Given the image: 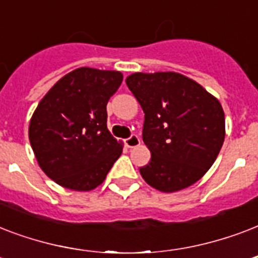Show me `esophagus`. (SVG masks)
I'll list each match as a JSON object with an SVG mask.
<instances>
[{"label":"esophagus","instance_id":"34e87169","mask_svg":"<svg viewBox=\"0 0 258 258\" xmlns=\"http://www.w3.org/2000/svg\"><path fill=\"white\" fill-rule=\"evenodd\" d=\"M124 145L127 146L128 149H133V147H137V146L141 145V139H139V137H138V135L133 134L131 137L125 139Z\"/></svg>","mask_w":258,"mask_h":258}]
</instances>
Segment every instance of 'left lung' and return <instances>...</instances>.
I'll return each mask as SVG.
<instances>
[{
  "label": "left lung",
  "mask_w": 258,
  "mask_h": 258,
  "mask_svg": "<svg viewBox=\"0 0 258 258\" xmlns=\"http://www.w3.org/2000/svg\"><path fill=\"white\" fill-rule=\"evenodd\" d=\"M125 84L143 112V142L151 151L143 179L172 192L196 183L218 157L225 139L220 101L191 79L175 72L133 74Z\"/></svg>",
  "instance_id": "8db88e82"
}]
</instances>
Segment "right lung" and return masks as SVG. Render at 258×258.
<instances>
[{"mask_svg": "<svg viewBox=\"0 0 258 258\" xmlns=\"http://www.w3.org/2000/svg\"><path fill=\"white\" fill-rule=\"evenodd\" d=\"M123 82L117 71L78 68L38 103L29 141L38 165L62 187L88 191L105 179L123 147L107 128V103Z\"/></svg>", "mask_w": 258, "mask_h": 258, "instance_id": "1", "label": "right lung"}]
</instances>
